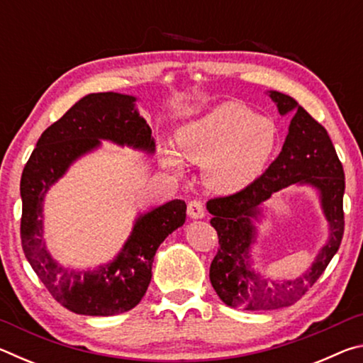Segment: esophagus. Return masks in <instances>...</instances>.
I'll return each instance as SVG.
<instances>
[{
    "mask_svg": "<svg viewBox=\"0 0 363 363\" xmlns=\"http://www.w3.org/2000/svg\"><path fill=\"white\" fill-rule=\"evenodd\" d=\"M187 214L190 219H203L205 218V206L199 200H192L187 205Z\"/></svg>",
    "mask_w": 363,
    "mask_h": 363,
    "instance_id": "esophagus-1",
    "label": "esophagus"
}]
</instances>
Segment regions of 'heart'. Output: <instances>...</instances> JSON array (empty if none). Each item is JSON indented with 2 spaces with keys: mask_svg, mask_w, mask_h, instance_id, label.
<instances>
[{
  "mask_svg": "<svg viewBox=\"0 0 363 363\" xmlns=\"http://www.w3.org/2000/svg\"><path fill=\"white\" fill-rule=\"evenodd\" d=\"M176 149L164 147L163 164L182 174L184 160L201 164L205 186L218 194L250 187L266 171L279 145L272 118L256 115L248 106L224 101L186 123L176 134Z\"/></svg>",
  "mask_w": 363,
  "mask_h": 363,
  "instance_id": "b5f03b06",
  "label": "heart"
}]
</instances>
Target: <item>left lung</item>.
<instances>
[{
  "label": "left lung",
  "mask_w": 363,
  "mask_h": 363,
  "mask_svg": "<svg viewBox=\"0 0 363 363\" xmlns=\"http://www.w3.org/2000/svg\"><path fill=\"white\" fill-rule=\"evenodd\" d=\"M280 115L291 113L279 157L259 179L240 192L213 199L206 210L218 232L219 250L210 267V280L224 304L245 311H274L296 303L315 284L336 255L344 233V171L333 143L293 97L269 91ZM295 185L315 188L329 223V238L313 266L293 281H270L250 266V248L257 238L262 205L279 189Z\"/></svg>",
  "instance_id": "8db88e82"
}]
</instances>
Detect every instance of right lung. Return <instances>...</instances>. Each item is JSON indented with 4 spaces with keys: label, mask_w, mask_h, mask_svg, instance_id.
I'll use <instances>...</instances> for the list:
<instances>
[{
    "label": "right lung",
    "mask_w": 363,
    "mask_h": 363,
    "mask_svg": "<svg viewBox=\"0 0 363 363\" xmlns=\"http://www.w3.org/2000/svg\"><path fill=\"white\" fill-rule=\"evenodd\" d=\"M136 97L96 93L79 99L41 134L21 179V240L27 261L52 298L82 315L108 317L139 304L152 279L160 245L186 223V201L171 200L139 213L131 235L112 261L93 270L64 267L49 253L43 237V201L78 158L99 149L102 140L155 152V139L139 115Z\"/></svg>",
    "instance_id": "obj_1"
}]
</instances>
